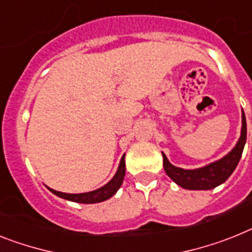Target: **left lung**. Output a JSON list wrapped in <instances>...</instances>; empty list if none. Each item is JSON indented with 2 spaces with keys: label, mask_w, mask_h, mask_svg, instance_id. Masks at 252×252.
<instances>
[{
  "label": "left lung",
  "mask_w": 252,
  "mask_h": 252,
  "mask_svg": "<svg viewBox=\"0 0 252 252\" xmlns=\"http://www.w3.org/2000/svg\"><path fill=\"white\" fill-rule=\"evenodd\" d=\"M247 137L246 118L242 114V132L238 139L237 145L227 156L211 162L204 168L194 169V170H186V169L177 168L172 165L166 156L162 154V164L165 173L181 187L186 189H213L219 185L224 183L234 172V169L240 161L242 151Z\"/></svg>",
  "instance_id": "1"
}]
</instances>
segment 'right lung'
<instances>
[{
    "label": "right lung",
    "mask_w": 252,
    "mask_h": 252,
    "mask_svg": "<svg viewBox=\"0 0 252 252\" xmlns=\"http://www.w3.org/2000/svg\"><path fill=\"white\" fill-rule=\"evenodd\" d=\"M124 175H126V160H124V155H123L118 172L114 175V178L107 185L98 188L96 191L86 192V193H64V192L55 191L51 188H48V189L59 197H63L65 200H69V201L80 202V204H96V202L105 201V200L110 198L119 189L123 183V179H124Z\"/></svg>",
    "instance_id": "add662e5"
}]
</instances>
